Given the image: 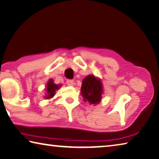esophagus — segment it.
Wrapping results in <instances>:
<instances>
[{
  "instance_id": "34e87169",
  "label": "esophagus",
  "mask_w": 159,
  "mask_h": 159,
  "mask_svg": "<svg viewBox=\"0 0 159 159\" xmlns=\"http://www.w3.org/2000/svg\"><path fill=\"white\" fill-rule=\"evenodd\" d=\"M66 84L68 85H69V86H72V85H74V82L73 80H67Z\"/></svg>"
}]
</instances>
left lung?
<instances>
[{
	"mask_svg": "<svg viewBox=\"0 0 159 159\" xmlns=\"http://www.w3.org/2000/svg\"><path fill=\"white\" fill-rule=\"evenodd\" d=\"M81 95L84 101L96 105L100 102L103 93L102 82L95 75H89L84 79L81 85Z\"/></svg>",
	"mask_w": 159,
	"mask_h": 159,
	"instance_id": "obj_1",
	"label": "left lung"
}]
</instances>
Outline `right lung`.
I'll return each instance as SVG.
<instances>
[{
	"instance_id": "right-lung-1",
	"label": "right lung",
	"mask_w": 159,
	"mask_h": 159,
	"mask_svg": "<svg viewBox=\"0 0 159 159\" xmlns=\"http://www.w3.org/2000/svg\"><path fill=\"white\" fill-rule=\"evenodd\" d=\"M61 87V85H57L55 84L53 80L51 79L49 80V81L47 84V89H46V95H45L44 98L45 99H49V98H52L55 95V92L56 90Z\"/></svg>"
}]
</instances>
